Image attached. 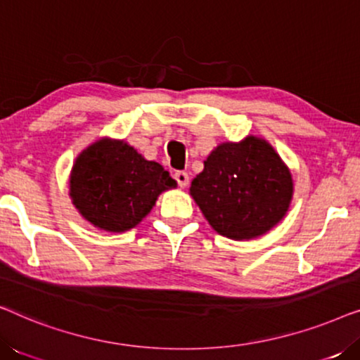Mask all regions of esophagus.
<instances>
[{"mask_svg":"<svg viewBox=\"0 0 360 360\" xmlns=\"http://www.w3.org/2000/svg\"><path fill=\"white\" fill-rule=\"evenodd\" d=\"M174 179L176 180V184H179V186H181V188L188 185V174H186V172H181V170L175 172Z\"/></svg>","mask_w":360,"mask_h":360,"instance_id":"obj_1","label":"esophagus"}]
</instances>
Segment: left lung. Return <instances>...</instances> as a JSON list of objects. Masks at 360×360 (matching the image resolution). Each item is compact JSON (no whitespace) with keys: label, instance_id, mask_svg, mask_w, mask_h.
I'll use <instances>...</instances> for the list:
<instances>
[{"label":"left lung","instance_id":"8db88e82","mask_svg":"<svg viewBox=\"0 0 360 360\" xmlns=\"http://www.w3.org/2000/svg\"><path fill=\"white\" fill-rule=\"evenodd\" d=\"M190 191L214 231L240 240L265 234L283 218L293 184L277 152L248 137L216 147Z\"/></svg>","mask_w":360,"mask_h":360}]
</instances>
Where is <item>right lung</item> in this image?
Returning a JSON list of instances; mask_svg holds the SVG:
<instances>
[{
    "instance_id": "obj_1",
    "label": "right lung",
    "mask_w": 360,
    "mask_h": 360,
    "mask_svg": "<svg viewBox=\"0 0 360 360\" xmlns=\"http://www.w3.org/2000/svg\"><path fill=\"white\" fill-rule=\"evenodd\" d=\"M176 181L157 162L146 160L122 141H100L78 157L72 170L73 205L91 224L112 233L134 228L164 190Z\"/></svg>"
}]
</instances>
